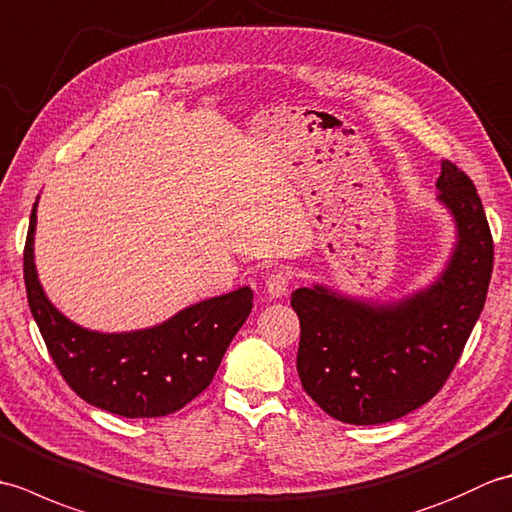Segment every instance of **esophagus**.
Here are the masks:
<instances>
[{
    "label": "esophagus",
    "mask_w": 512,
    "mask_h": 512,
    "mask_svg": "<svg viewBox=\"0 0 512 512\" xmlns=\"http://www.w3.org/2000/svg\"><path fill=\"white\" fill-rule=\"evenodd\" d=\"M290 281H292V275L286 273V270H275V273H270L266 277V292L273 299L286 297V292L290 288Z\"/></svg>",
    "instance_id": "1"
}]
</instances>
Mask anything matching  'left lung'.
I'll use <instances>...</instances> for the list:
<instances>
[{"instance_id": "left-lung-1", "label": "left lung", "mask_w": 512, "mask_h": 512, "mask_svg": "<svg viewBox=\"0 0 512 512\" xmlns=\"http://www.w3.org/2000/svg\"><path fill=\"white\" fill-rule=\"evenodd\" d=\"M455 222V246L436 281L398 301L297 288V372L306 394L347 424L407 416L447 383L486 303L493 237L475 184L449 160L436 182Z\"/></svg>"}]
</instances>
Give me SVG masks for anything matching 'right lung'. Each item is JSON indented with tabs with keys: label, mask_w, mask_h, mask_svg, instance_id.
Listing matches in <instances>:
<instances>
[{
	"label": "right lung",
	"mask_w": 512,
	"mask_h": 512,
	"mask_svg": "<svg viewBox=\"0 0 512 512\" xmlns=\"http://www.w3.org/2000/svg\"><path fill=\"white\" fill-rule=\"evenodd\" d=\"M37 202L24 248L28 306L54 365L76 396L123 418H160L211 385L226 347L248 319V286L211 297L145 330L96 332L76 325L39 284L35 266Z\"/></svg>",
	"instance_id": "add662e5"
}]
</instances>
